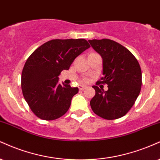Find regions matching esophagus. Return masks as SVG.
<instances>
[{"mask_svg":"<svg viewBox=\"0 0 160 160\" xmlns=\"http://www.w3.org/2000/svg\"><path fill=\"white\" fill-rule=\"evenodd\" d=\"M86 86H84V85H78V89L80 90V91H84V89H86Z\"/></svg>","mask_w":160,"mask_h":160,"instance_id":"obj_1","label":"esophagus"}]
</instances>
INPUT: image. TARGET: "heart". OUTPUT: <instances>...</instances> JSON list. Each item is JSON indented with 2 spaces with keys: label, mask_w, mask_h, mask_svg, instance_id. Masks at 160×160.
<instances>
[{
  "label": "heart",
  "mask_w": 160,
  "mask_h": 160,
  "mask_svg": "<svg viewBox=\"0 0 160 160\" xmlns=\"http://www.w3.org/2000/svg\"><path fill=\"white\" fill-rule=\"evenodd\" d=\"M83 81L84 82H88V78H84Z\"/></svg>",
  "instance_id": "1"
}]
</instances>
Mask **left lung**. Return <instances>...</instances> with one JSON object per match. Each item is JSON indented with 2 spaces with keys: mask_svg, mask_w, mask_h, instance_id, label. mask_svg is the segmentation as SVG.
I'll use <instances>...</instances> for the list:
<instances>
[{
  "mask_svg": "<svg viewBox=\"0 0 160 160\" xmlns=\"http://www.w3.org/2000/svg\"><path fill=\"white\" fill-rule=\"evenodd\" d=\"M102 58L103 77L97 82L108 84V90L93 87L96 94L90 104L93 112L106 120L124 116L130 110L142 87V70L139 63L129 51L108 39L88 40Z\"/></svg>",
  "mask_w": 160,
  "mask_h": 160,
  "instance_id": "left-lung-1",
  "label": "left lung"
}]
</instances>
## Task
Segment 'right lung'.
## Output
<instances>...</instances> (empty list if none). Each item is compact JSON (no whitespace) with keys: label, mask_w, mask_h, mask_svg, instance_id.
<instances>
[{"label":"right lung","mask_w":160,"mask_h":160,"mask_svg":"<svg viewBox=\"0 0 160 160\" xmlns=\"http://www.w3.org/2000/svg\"><path fill=\"white\" fill-rule=\"evenodd\" d=\"M90 47L84 39H52L37 48L28 58L22 72V93L37 117L52 121L68 111L78 88L61 85L58 76Z\"/></svg>","instance_id":"1"}]
</instances>
